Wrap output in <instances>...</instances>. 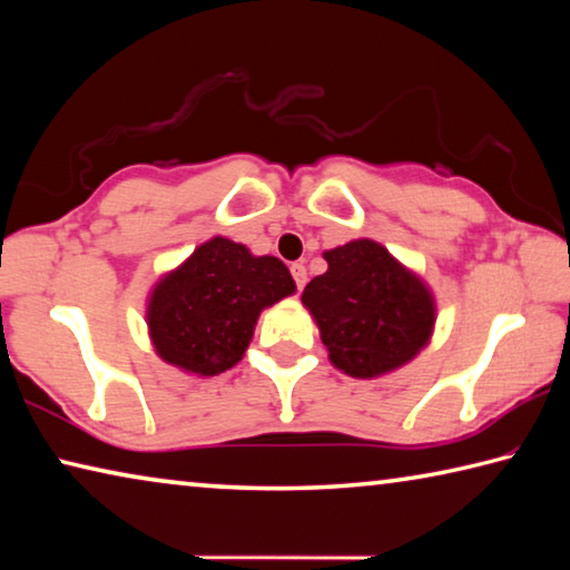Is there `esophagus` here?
I'll return each mask as SVG.
<instances>
[{
    "instance_id": "1",
    "label": "esophagus",
    "mask_w": 570,
    "mask_h": 570,
    "mask_svg": "<svg viewBox=\"0 0 570 570\" xmlns=\"http://www.w3.org/2000/svg\"><path fill=\"white\" fill-rule=\"evenodd\" d=\"M292 276H294V282H296V288H298V292H302L304 284H306V266L304 264H294L292 266Z\"/></svg>"
}]
</instances>
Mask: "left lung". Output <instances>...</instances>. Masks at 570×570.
<instances>
[{"instance_id":"8db88e82","label":"left lung","mask_w":570,"mask_h":570,"mask_svg":"<svg viewBox=\"0 0 570 570\" xmlns=\"http://www.w3.org/2000/svg\"><path fill=\"white\" fill-rule=\"evenodd\" d=\"M330 268L314 276L302 304L320 326L336 370L374 380L410 364L438 322L432 288L372 238L324 250Z\"/></svg>"}]
</instances>
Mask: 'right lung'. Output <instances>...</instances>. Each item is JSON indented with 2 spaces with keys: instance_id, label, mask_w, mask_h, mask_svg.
I'll return each mask as SVG.
<instances>
[{
  "instance_id": "right-lung-1",
  "label": "right lung",
  "mask_w": 570,
  "mask_h": 570,
  "mask_svg": "<svg viewBox=\"0 0 570 570\" xmlns=\"http://www.w3.org/2000/svg\"><path fill=\"white\" fill-rule=\"evenodd\" d=\"M296 284L276 256L214 236L153 284L146 304L156 354L193 377H216L244 360L264 308Z\"/></svg>"
}]
</instances>
